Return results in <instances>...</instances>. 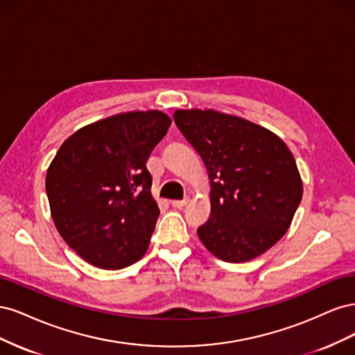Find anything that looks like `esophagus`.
<instances>
[{
	"label": "esophagus",
	"mask_w": 355,
	"mask_h": 355,
	"mask_svg": "<svg viewBox=\"0 0 355 355\" xmlns=\"http://www.w3.org/2000/svg\"><path fill=\"white\" fill-rule=\"evenodd\" d=\"M188 201H189V198H184V200H173L171 201V206L173 207H185L187 204H188Z\"/></svg>",
	"instance_id": "esophagus-1"
}]
</instances>
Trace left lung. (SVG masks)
<instances>
[{
    "label": "left lung",
    "instance_id": "obj_1",
    "mask_svg": "<svg viewBox=\"0 0 355 355\" xmlns=\"http://www.w3.org/2000/svg\"><path fill=\"white\" fill-rule=\"evenodd\" d=\"M175 123L206 164L211 213L197 230L225 262H245L280 240L302 200L286 144L266 128L216 111L179 110Z\"/></svg>",
    "mask_w": 355,
    "mask_h": 355
}]
</instances>
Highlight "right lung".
<instances>
[{"instance_id":"right-lung-1","label":"right lung","mask_w":355,"mask_h":355,"mask_svg":"<svg viewBox=\"0 0 355 355\" xmlns=\"http://www.w3.org/2000/svg\"><path fill=\"white\" fill-rule=\"evenodd\" d=\"M170 124L159 111L118 114L59 148L46 176L51 218L85 262L121 270L148 250L159 209L146 161Z\"/></svg>"}]
</instances>
